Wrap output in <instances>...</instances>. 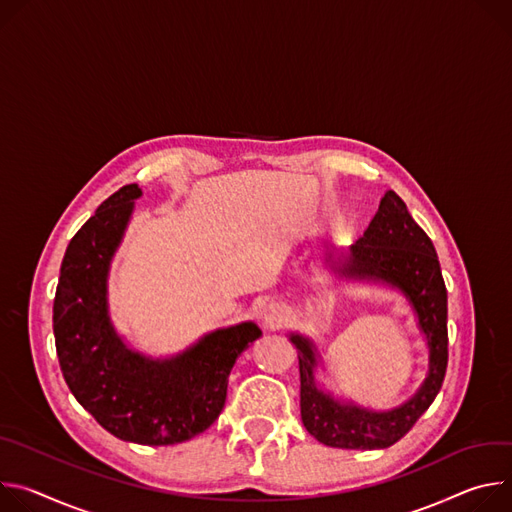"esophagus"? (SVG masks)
I'll use <instances>...</instances> for the list:
<instances>
[{"mask_svg":"<svg viewBox=\"0 0 512 512\" xmlns=\"http://www.w3.org/2000/svg\"><path fill=\"white\" fill-rule=\"evenodd\" d=\"M289 321V311L285 309V305L280 303H270L264 307L262 311V323L270 329H278Z\"/></svg>","mask_w":512,"mask_h":512,"instance_id":"1","label":"esophagus"}]
</instances>
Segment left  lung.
I'll return each instance as SVG.
<instances>
[{
  "instance_id": "left-lung-1",
  "label": "left lung",
  "mask_w": 512,
  "mask_h": 512,
  "mask_svg": "<svg viewBox=\"0 0 512 512\" xmlns=\"http://www.w3.org/2000/svg\"><path fill=\"white\" fill-rule=\"evenodd\" d=\"M346 280L382 282L399 289L411 303L429 348V370L407 403L390 411H372L337 401L319 388L317 350L309 337L291 333L301 372V419L323 445L342 449H384L405 437L431 407L447 368V291L429 236L411 217L405 201L388 191L364 236L348 252L327 258Z\"/></svg>"
}]
</instances>
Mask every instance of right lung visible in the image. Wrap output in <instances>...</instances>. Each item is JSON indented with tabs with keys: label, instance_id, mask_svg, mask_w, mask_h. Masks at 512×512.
Returning <instances> with one entry per match:
<instances>
[{
	"label": "right lung",
	"instance_id": "right-lung-1",
	"mask_svg": "<svg viewBox=\"0 0 512 512\" xmlns=\"http://www.w3.org/2000/svg\"><path fill=\"white\" fill-rule=\"evenodd\" d=\"M138 185L105 199L67 246L54 295L56 356L79 405L118 439L173 445L203 433L223 411L240 354L262 335L254 321L215 329L173 358L124 344L107 309V274Z\"/></svg>",
	"mask_w": 512,
	"mask_h": 512
}]
</instances>
